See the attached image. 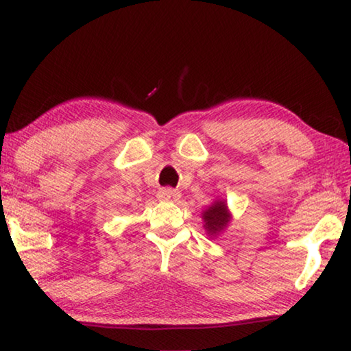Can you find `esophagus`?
Segmentation results:
<instances>
[{"label":"esophagus","mask_w":351,"mask_h":351,"mask_svg":"<svg viewBox=\"0 0 351 351\" xmlns=\"http://www.w3.org/2000/svg\"><path fill=\"white\" fill-rule=\"evenodd\" d=\"M181 193L176 192V190H170V189H162L161 192L158 193V198L162 199V201H176L180 199Z\"/></svg>","instance_id":"34e87169"}]
</instances>
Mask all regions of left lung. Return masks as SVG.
Wrapping results in <instances>:
<instances>
[{"mask_svg": "<svg viewBox=\"0 0 351 351\" xmlns=\"http://www.w3.org/2000/svg\"><path fill=\"white\" fill-rule=\"evenodd\" d=\"M201 218H203V228L206 234L210 239H217L218 235H221L229 228L230 221H232V213L229 210L228 201L224 198H217L212 201L210 206H207L201 212Z\"/></svg>", "mask_w": 351, "mask_h": 351, "instance_id": "left-lung-1", "label": "left lung"}]
</instances>
